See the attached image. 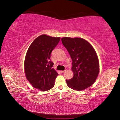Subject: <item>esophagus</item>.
Instances as JSON below:
<instances>
[{"mask_svg": "<svg viewBox=\"0 0 120 120\" xmlns=\"http://www.w3.org/2000/svg\"><path fill=\"white\" fill-rule=\"evenodd\" d=\"M66 71V70H61V71H60V72L61 73H64V72H65Z\"/></svg>", "mask_w": 120, "mask_h": 120, "instance_id": "1", "label": "esophagus"}]
</instances>
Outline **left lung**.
<instances>
[{
	"label": "left lung",
	"mask_w": 120,
	"mask_h": 120,
	"mask_svg": "<svg viewBox=\"0 0 120 120\" xmlns=\"http://www.w3.org/2000/svg\"><path fill=\"white\" fill-rule=\"evenodd\" d=\"M62 43L72 61L74 77L67 80V86L75 90H84L96 81L99 72V63L96 51L89 42L80 38H61Z\"/></svg>",
	"instance_id": "left-lung-1"
}]
</instances>
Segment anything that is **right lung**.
Wrapping results in <instances>:
<instances>
[{"instance_id": "1", "label": "right lung", "mask_w": 120, "mask_h": 120, "mask_svg": "<svg viewBox=\"0 0 120 120\" xmlns=\"http://www.w3.org/2000/svg\"><path fill=\"white\" fill-rule=\"evenodd\" d=\"M60 38L46 34L38 36L28 48L24 61L26 78L33 87L46 91L54 86L58 72L50 60L51 53L57 45Z\"/></svg>"}]
</instances>
